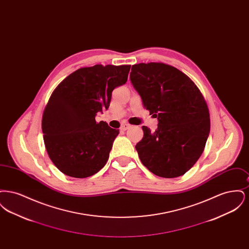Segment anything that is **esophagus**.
<instances>
[{
    "instance_id": "obj_1",
    "label": "esophagus",
    "mask_w": 249,
    "mask_h": 249,
    "mask_svg": "<svg viewBox=\"0 0 249 249\" xmlns=\"http://www.w3.org/2000/svg\"><path fill=\"white\" fill-rule=\"evenodd\" d=\"M130 124H128V123H124V124H122V125H121V127H120V130H127L128 129H130Z\"/></svg>"
}]
</instances>
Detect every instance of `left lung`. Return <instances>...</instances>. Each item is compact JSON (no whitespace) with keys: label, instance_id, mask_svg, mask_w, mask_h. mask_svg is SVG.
I'll list each match as a JSON object with an SVG mask.
<instances>
[{"label":"left lung","instance_id":"obj_1","mask_svg":"<svg viewBox=\"0 0 249 249\" xmlns=\"http://www.w3.org/2000/svg\"><path fill=\"white\" fill-rule=\"evenodd\" d=\"M130 78L143 107L159 120L154 132L142 126V139L135 145L142 164L160 178L183 176L201 157L210 132L200 89L183 71L162 62L134 64Z\"/></svg>","mask_w":249,"mask_h":249}]
</instances>
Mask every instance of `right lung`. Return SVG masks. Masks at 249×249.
I'll use <instances>...</instances> for the list:
<instances>
[{"label": "right lung", "instance_id": "right-lung-1", "mask_svg": "<svg viewBox=\"0 0 249 249\" xmlns=\"http://www.w3.org/2000/svg\"><path fill=\"white\" fill-rule=\"evenodd\" d=\"M130 65L83 67L54 89L42 118L48 156L61 173L85 178L107 164L119 130L95 116L110 106L112 91L126 83Z\"/></svg>", "mask_w": 249, "mask_h": 249}]
</instances>
